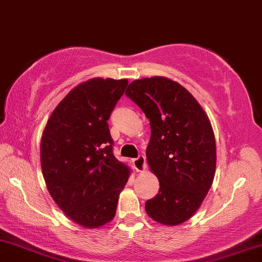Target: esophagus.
<instances>
[{"label":"esophagus","instance_id":"34e87169","mask_svg":"<svg viewBox=\"0 0 262 262\" xmlns=\"http://www.w3.org/2000/svg\"><path fill=\"white\" fill-rule=\"evenodd\" d=\"M132 164H134L135 170L138 171V172H141V171H143L147 167L146 158H144V156H138L137 158H135V159L132 160Z\"/></svg>","mask_w":262,"mask_h":262}]
</instances>
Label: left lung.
I'll return each instance as SVG.
<instances>
[{
    "label": "left lung",
    "instance_id": "1",
    "mask_svg": "<svg viewBox=\"0 0 262 262\" xmlns=\"http://www.w3.org/2000/svg\"><path fill=\"white\" fill-rule=\"evenodd\" d=\"M125 95L150 124L146 156L160 188L146 202L147 214L163 225L182 224L198 210L214 181L216 144L208 115L185 87L167 77L135 80Z\"/></svg>",
    "mask_w": 262,
    "mask_h": 262
}]
</instances>
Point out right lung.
I'll return each instance as SVG.
<instances>
[{"label":"right lung","mask_w":262,"mask_h":262,"mask_svg":"<svg viewBox=\"0 0 262 262\" xmlns=\"http://www.w3.org/2000/svg\"><path fill=\"white\" fill-rule=\"evenodd\" d=\"M126 79L95 77L73 89L48 119L41 138V167L48 192L74 222L108 224L130 170L113 154L108 120Z\"/></svg>","instance_id":"obj_1"}]
</instances>
